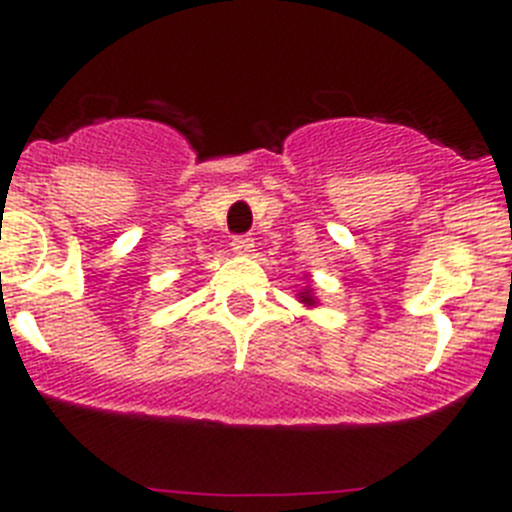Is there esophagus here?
Listing matches in <instances>:
<instances>
[{"instance_id": "34e87169", "label": "esophagus", "mask_w": 512, "mask_h": 512, "mask_svg": "<svg viewBox=\"0 0 512 512\" xmlns=\"http://www.w3.org/2000/svg\"><path fill=\"white\" fill-rule=\"evenodd\" d=\"M230 246H233L235 253H241V256H246V253L253 251V238H248V235H235Z\"/></svg>"}]
</instances>
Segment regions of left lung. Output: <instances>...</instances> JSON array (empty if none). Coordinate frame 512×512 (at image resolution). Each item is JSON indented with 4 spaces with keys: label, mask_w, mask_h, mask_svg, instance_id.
Returning a JSON list of instances; mask_svg holds the SVG:
<instances>
[{
    "label": "left lung",
    "mask_w": 512,
    "mask_h": 512,
    "mask_svg": "<svg viewBox=\"0 0 512 512\" xmlns=\"http://www.w3.org/2000/svg\"><path fill=\"white\" fill-rule=\"evenodd\" d=\"M300 302H302V305H318V302H315V295H312V289L310 287H305V289H302V292H300Z\"/></svg>",
    "instance_id": "8db88e82"
}]
</instances>
